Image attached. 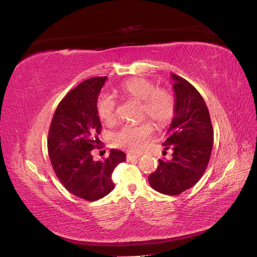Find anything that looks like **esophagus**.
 <instances>
[{"label":"esophagus","instance_id":"obj_1","mask_svg":"<svg viewBox=\"0 0 257 257\" xmlns=\"http://www.w3.org/2000/svg\"><path fill=\"white\" fill-rule=\"evenodd\" d=\"M141 158V155H137V154H132V153H128L127 154V161H133V160H137Z\"/></svg>","mask_w":257,"mask_h":257}]
</instances>
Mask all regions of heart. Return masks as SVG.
<instances>
[{
	"label": "heart",
	"mask_w": 257,
	"mask_h": 257,
	"mask_svg": "<svg viewBox=\"0 0 257 257\" xmlns=\"http://www.w3.org/2000/svg\"><path fill=\"white\" fill-rule=\"evenodd\" d=\"M120 91L124 96L142 102L141 116H148L154 123L162 125L173 118L175 113V98L166 89H157L151 80L135 77L124 81L120 85ZM96 111L100 120L105 123H113L116 119V102L107 93H102L96 100ZM152 133L150 122L141 124H126L112 135L113 144L135 152L141 149L143 143Z\"/></svg>",
	"instance_id": "heart-1"
}]
</instances>
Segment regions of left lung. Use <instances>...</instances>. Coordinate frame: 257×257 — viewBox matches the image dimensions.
<instances>
[{
	"instance_id": "1",
	"label": "left lung",
	"mask_w": 257,
	"mask_h": 257,
	"mask_svg": "<svg viewBox=\"0 0 257 257\" xmlns=\"http://www.w3.org/2000/svg\"><path fill=\"white\" fill-rule=\"evenodd\" d=\"M175 116L167 132L165 149L173 159L159 160L149 176L151 188L166 195H179L195 185L211 157L213 128L209 110L199 92L182 77L172 74Z\"/></svg>"
}]
</instances>
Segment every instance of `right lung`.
Listing matches in <instances>:
<instances>
[{"instance_id": "right-lung-1", "label": "right lung", "mask_w": 257, "mask_h": 257, "mask_svg": "<svg viewBox=\"0 0 257 257\" xmlns=\"http://www.w3.org/2000/svg\"><path fill=\"white\" fill-rule=\"evenodd\" d=\"M107 77H93L77 85L61 100L50 124L48 154L60 182L73 195L94 201L109 194L111 175L126 154L111 149L104 161H94L91 151L97 147L102 123L96 100Z\"/></svg>"}]
</instances>
